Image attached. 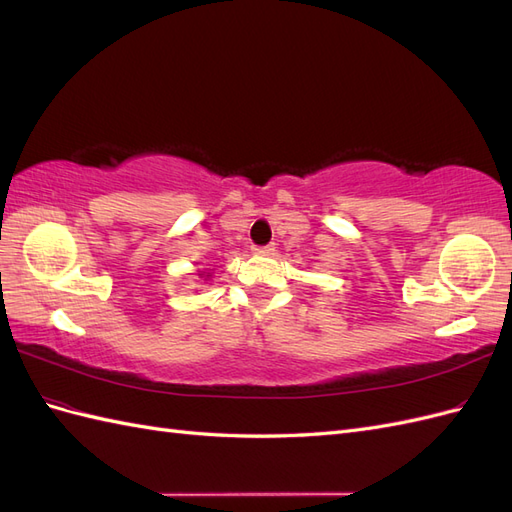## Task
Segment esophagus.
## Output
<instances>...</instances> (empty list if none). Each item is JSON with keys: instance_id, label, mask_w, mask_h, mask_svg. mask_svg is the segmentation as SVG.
<instances>
[{"instance_id": "obj_1", "label": "esophagus", "mask_w": 512, "mask_h": 512, "mask_svg": "<svg viewBox=\"0 0 512 512\" xmlns=\"http://www.w3.org/2000/svg\"><path fill=\"white\" fill-rule=\"evenodd\" d=\"M254 254H273L275 252V245L269 243V245H254L252 247Z\"/></svg>"}]
</instances>
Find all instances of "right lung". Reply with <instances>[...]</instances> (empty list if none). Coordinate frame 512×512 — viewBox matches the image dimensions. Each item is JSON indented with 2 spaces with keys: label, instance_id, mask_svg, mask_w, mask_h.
<instances>
[{
  "label": "right lung",
  "instance_id": "obj_1",
  "mask_svg": "<svg viewBox=\"0 0 512 512\" xmlns=\"http://www.w3.org/2000/svg\"><path fill=\"white\" fill-rule=\"evenodd\" d=\"M203 275H205V273H203ZM207 277H209V275H207Z\"/></svg>",
  "mask_w": 512,
  "mask_h": 512
}]
</instances>
